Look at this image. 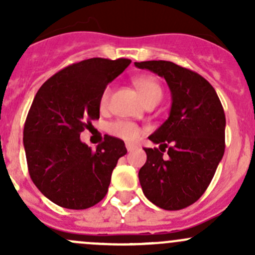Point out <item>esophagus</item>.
<instances>
[{"mask_svg":"<svg viewBox=\"0 0 255 255\" xmlns=\"http://www.w3.org/2000/svg\"><path fill=\"white\" fill-rule=\"evenodd\" d=\"M126 148H127L128 151H133L137 149V145H134V144H130V143H127L126 144Z\"/></svg>","mask_w":255,"mask_h":255,"instance_id":"34e87169","label":"esophagus"}]
</instances>
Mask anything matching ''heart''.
<instances>
[{
  "label": "heart",
  "instance_id": "obj_1",
  "mask_svg": "<svg viewBox=\"0 0 255 255\" xmlns=\"http://www.w3.org/2000/svg\"><path fill=\"white\" fill-rule=\"evenodd\" d=\"M134 84L137 86L138 91H139L140 96H142L144 104L151 101V100L161 99V95H163L161 86L151 76H140V78H137ZM110 94H111V89L106 87L101 94V96H100L99 104L101 110H106L107 106H109ZM109 132L112 135L121 138V139L129 140L130 142V140H135L139 137L140 128L135 123L128 122V121H116V122L110 125Z\"/></svg>",
  "mask_w": 255,
  "mask_h": 255
}]
</instances>
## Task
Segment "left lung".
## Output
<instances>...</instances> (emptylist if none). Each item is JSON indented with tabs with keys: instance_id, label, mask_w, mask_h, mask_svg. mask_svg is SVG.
Here are the masks:
<instances>
[{
	"instance_id": "1",
	"label": "left lung",
	"mask_w": 255,
	"mask_h": 255,
	"mask_svg": "<svg viewBox=\"0 0 255 255\" xmlns=\"http://www.w3.org/2000/svg\"><path fill=\"white\" fill-rule=\"evenodd\" d=\"M134 65L165 79L171 92L168 120L149 135L159 148H144L140 186L158 207L181 210L202 196L222 159L225 111L212 85L195 71L165 60Z\"/></svg>"
}]
</instances>
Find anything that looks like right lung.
I'll list each match as a JSON object with an SVG mask.
<instances>
[{"mask_svg": "<svg viewBox=\"0 0 255 255\" xmlns=\"http://www.w3.org/2000/svg\"><path fill=\"white\" fill-rule=\"evenodd\" d=\"M129 59L92 58L66 66L42 85L23 130L32 181L54 204L85 210L109 191L113 169L126 155L125 142L106 135L92 150L80 139L100 118V96L125 71Z\"/></svg>", "mask_w": 255, "mask_h": 255, "instance_id": "add662e5", "label": "right lung"}]
</instances>
